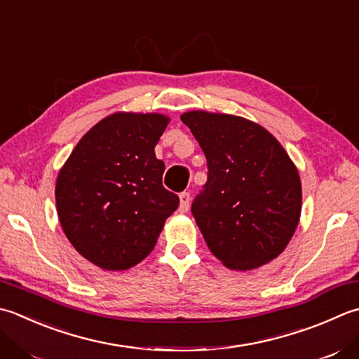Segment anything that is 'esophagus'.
I'll return each mask as SVG.
<instances>
[{
    "label": "esophagus",
    "instance_id": "34e87169",
    "mask_svg": "<svg viewBox=\"0 0 359 359\" xmlns=\"http://www.w3.org/2000/svg\"><path fill=\"white\" fill-rule=\"evenodd\" d=\"M180 205H179V210L182 213H185V212H188V208H189V202H191V196H189V193H187V191H184V193H180Z\"/></svg>",
    "mask_w": 359,
    "mask_h": 359
}]
</instances>
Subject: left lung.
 Listing matches in <instances>:
<instances>
[{"label":"left lung","instance_id":"left-lung-1","mask_svg":"<svg viewBox=\"0 0 359 359\" xmlns=\"http://www.w3.org/2000/svg\"><path fill=\"white\" fill-rule=\"evenodd\" d=\"M207 158V184L191 213L212 254L249 271L277 258L296 231L302 185L296 166L262 126L233 115L180 116Z\"/></svg>","mask_w":359,"mask_h":359}]
</instances>
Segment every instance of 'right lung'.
Listing matches in <instances>:
<instances>
[{
	"instance_id": "right-lung-1",
	"label": "right lung",
	"mask_w": 359,
	"mask_h": 359,
	"mask_svg": "<svg viewBox=\"0 0 359 359\" xmlns=\"http://www.w3.org/2000/svg\"><path fill=\"white\" fill-rule=\"evenodd\" d=\"M170 119L115 114L91 128L59 172L55 205L69 243L107 271H124L151 254L179 196L161 184L156 157Z\"/></svg>"
}]
</instances>
